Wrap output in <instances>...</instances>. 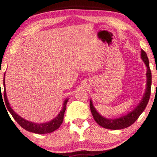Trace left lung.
<instances>
[{
	"label": "left lung",
	"instance_id": "1",
	"mask_svg": "<svg viewBox=\"0 0 157 157\" xmlns=\"http://www.w3.org/2000/svg\"><path fill=\"white\" fill-rule=\"evenodd\" d=\"M141 58L147 67V74H146L147 75V85H146V90L143 97H142V99L132 111L129 112L128 113L124 115V116L119 117V118H107L101 116L97 111V110L94 107L92 100L90 101V108L93 118L96 123L99 124L100 126L107 129H111V130H119V129L126 128L127 127L131 126L145 110L149 100L150 95H151V72L149 68V62L147 54L143 49H141Z\"/></svg>",
	"mask_w": 157,
	"mask_h": 157
}]
</instances>
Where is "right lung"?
Segmentation results:
<instances>
[{"label":"right lung","mask_w":157,"mask_h":157,"mask_svg":"<svg viewBox=\"0 0 157 157\" xmlns=\"http://www.w3.org/2000/svg\"><path fill=\"white\" fill-rule=\"evenodd\" d=\"M3 87H4V100H5V103L6 107H7L8 111L11 114V116L13 117L16 121L25 130L30 131V132L38 133V134H45V133H52L53 131H56L61 126L62 122H63L64 119V112L66 110V106L67 103L68 102V98H66L64 100L63 105H62V108L60 110V112L58 113V115L55 118H54L52 120L48 121L46 123H34L31 122V121H29L26 120V119L23 118L21 117L19 115H18L14 110L12 109V108L10 106V103L8 102L7 95H6V84H5V74H4V79H3ZM1 96L2 95V93L0 94Z\"/></svg>","instance_id":"right-lung-1"}]
</instances>
